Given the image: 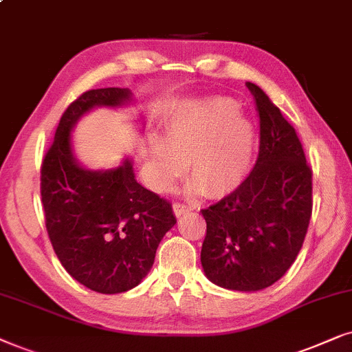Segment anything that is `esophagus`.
Instances as JSON below:
<instances>
[{
  "label": "esophagus",
  "mask_w": 352,
  "mask_h": 352,
  "mask_svg": "<svg viewBox=\"0 0 352 352\" xmlns=\"http://www.w3.org/2000/svg\"><path fill=\"white\" fill-rule=\"evenodd\" d=\"M173 214L177 215V217H179V215H184V214H186V212H190L191 209V206L190 204H184V203H173Z\"/></svg>",
  "instance_id": "obj_1"
}]
</instances>
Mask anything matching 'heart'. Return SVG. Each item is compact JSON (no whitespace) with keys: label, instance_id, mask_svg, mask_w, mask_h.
Segmentation results:
<instances>
[{"label":"heart","instance_id":"obj_1","mask_svg":"<svg viewBox=\"0 0 352 352\" xmlns=\"http://www.w3.org/2000/svg\"><path fill=\"white\" fill-rule=\"evenodd\" d=\"M232 100H206L170 117L166 140H149L153 180L157 188H167L185 170L195 180V188L209 198L235 191L245 180L254 149L251 124L238 116Z\"/></svg>","mask_w":352,"mask_h":352}]
</instances>
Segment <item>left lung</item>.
<instances>
[{"instance_id":"left-lung-1","label":"left lung","mask_w":352,"mask_h":352,"mask_svg":"<svg viewBox=\"0 0 352 352\" xmlns=\"http://www.w3.org/2000/svg\"><path fill=\"white\" fill-rule=\"evenodd\" d=\"M259 117V154L235 191L201 209V264L210 282L257 292L285 275L301 251L312 215V168L296 130L264 90L248 82Z\"/></svg>"}]
</instances>
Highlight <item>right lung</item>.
I'll return each instance as SVG.
<instances>
[{
    "instance_id": "obj_1",
    "label": "right lung",
    "mask_w": 352,
    "mask_h": 352,
    "mask_svg": "<svg viewBox=\"0 0 352 352\" xmlns=\"http://www.w3.org/2000/svg\"><path fill=\"white\" fill-rule=\"evenodd\" d=\"M129 98L127 88L82 93L64 111L41 164V204L56 256L78 283L102 294L137 287L177 222L172 204L135 180L130 161L114 170L93 172L72 156L70 130L78 117Z\"/></svg>"
}]
</instances>
